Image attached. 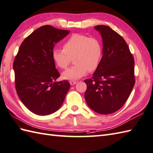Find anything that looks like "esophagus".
<instances>
[{"instance_id": "esophagus-1", "label": "esophagus", "mask_w": 153, "mask_h": 153, "mask_svg": "<svg viewBox=\"0 0 153 153\" xmlns=\"http://www.w3.org/2000/svg\"><path fill=\"white\" fill-rule=\"evenodd\" d=\"M76 82H77L76 81H74V80H70V81H69V83H70L71 85H75V84H76Z\"/></svg>"}]
</instances>
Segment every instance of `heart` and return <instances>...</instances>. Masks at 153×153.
Masks as SVG:
<instances>
[{"mask_svg": "<svg viewBox=\"0 0 153 153\" xmlns=\"http://www.w3.org/2000/svg\"><path fill=\"white\" fill-rule=\"evenodd\" d=\"M103 55L100 40L80 33L70 36L63 44V49H55L52 57L59 68L65 69L74 58V65L62 74L63 79L76 80L98 68Z\"/></svg>", "mask_w": 153, "mask_h": 153, "instance_id": "heart-1", "label": "heart"}]
</instances>
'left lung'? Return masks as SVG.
<instances>
[{"instance_id": "1", "label": "left lung", "mask_w": 153, "mask_h": 153, "mask_svg": "<svg viewBox=\"0 0 153 153\" xmlns=\"http://www.w3.org/2000/svg\"><path fill=\"white\" fill-rule=\"evenodd\" d=\"M103 41V56L87 85L85 98L100 114H110L123 106L135 83V61L128 45L119 33L104 25L94 26Z\"/></svg>"}]
</instances>
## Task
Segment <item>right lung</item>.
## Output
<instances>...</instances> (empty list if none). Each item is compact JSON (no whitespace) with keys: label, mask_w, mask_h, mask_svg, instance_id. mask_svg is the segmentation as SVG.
<instances>
[{"label":"right lung","mask_w":153,"mask_h":153,"mask_svg":"<svg viewBox=\"0 0 153 153\" xmlns=\"http://www.w3.org/2000/svg\"><path fill=\"white\" fill-rule=\"evenodd\" d=\"M50 25L39 27L21 43L13 68L18 96L29 110L46 116L61 106L70 84L60 76L52 57L56 43L69 33Z\"/></svg>","instance_id":"right-lung-1"}]
</instances>
